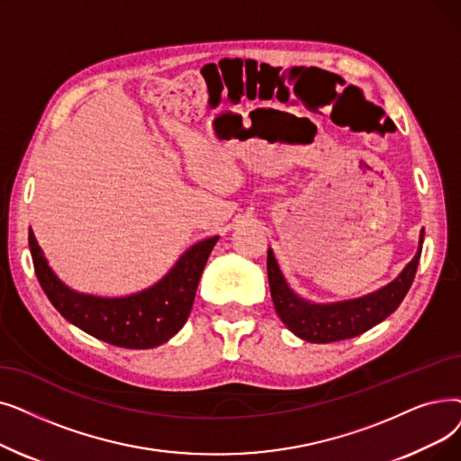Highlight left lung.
Listing matches in <instances>:
<instances>
[{
    "label": "left lung",
    "instance_id": "left-lung-1",
    "mask_svg": "<svg viewBox=\"0 0 461 461\" xmlns=\"http://www.w3.org/2000/svg\"><path fill=\"white\" fill-rule=\"evenodd\" d=\"M422 243L424 231L420 233L418 252L390 285L373 294L337 303H311L307 299L299 297L288 286L278 269L275 254L269 249L267 278L275 311L292 333L309 343H335L364 333L378 322H383L403 302L418 269Z\"/></svg>",
    "mask_w": 461,
    "mask_h": 461
}]
</instances>
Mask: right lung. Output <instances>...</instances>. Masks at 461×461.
Masks as SVG:
<instances>
[{
  "label": "right lung",
  "instance_id": "add662e5",
  "mask_svg": "<svg viewBox=\"0 0 461 461\" xmlns=\"http://www.w3.org/2000/svg\"><path fill=\"white\" fill-rule=\"evenodd\" d=\"M218 235L190 247L166 276L143 292L99 297L71 290L50 269L30 228L28 243L39 285L68 322L88 335L122 348H154L167 343L185 326Z\"/></svg>",
  "mask_w": 461,
  "mask_h": 461
}]
</instances>
